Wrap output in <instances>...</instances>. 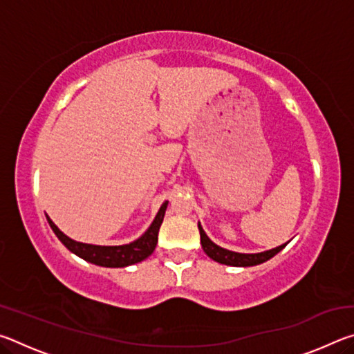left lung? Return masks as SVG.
Segmentation results:
<instances>
[{"label": "left lung", "mask_w": 354, "mask_h": 354, "mask_svg": "<svg viewBox=\"0 0 354 354\" xmlns=\"http://www.w3.org/2000/svg\"><path fill=\"white\" fill-rule=\"evenodd\" d=\"M200 230V237H201V247L205 250V253L211 257V259L217 261L220 263H225V266H232V267H251L257 266V263H262L268 259H272L274 254H278L281 250L286 247L284 245H279V247L263 251V253H256V254H243V253H234V251L225 250L215 245L211 239L206 236V232L203 231L201 225L198 223Z\"/></svg>", "instance_id": "obj_1"}]
</instances>
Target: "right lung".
Segmentation results:
<instances>
[{
    "label": "right lung",
    "mask_w": 354,
    "mask_h": 354,
    "mask_svg": "<svg viewBox=\"0 0 354 354\" xmlns=\"http://www.w3.org/2000/svg\"><path fill=\"white\" fill-rule=\"evenodd\" d=\"M167 205H169V203L165 201L164 205L160 206L158 215H156V218L153 220L151 226L148 227L145 234L134 242H131L128 245H118V247H100V245L75 242L71 241L70 237L65 236L62 231H59V227L53 223L50 217H46V220L48 223H50L51 230L55 231L59 241H61L71 253L82 257L84 261L92 262L95 266L101 267H127L147 259V257L154 251L156 245H158L159 227L162 225Z\"/></svg>",
    "instance_id": "right-lung-1"
}]
</instances>
